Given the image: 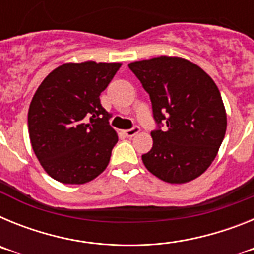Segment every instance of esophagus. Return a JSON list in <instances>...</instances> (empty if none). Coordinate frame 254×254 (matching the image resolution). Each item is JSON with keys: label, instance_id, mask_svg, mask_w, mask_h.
Listing matches in <instances>:
<instances>
[{"label": "esophagus", "instance_id": "obj_1", "mask_svg": "<svg viewBox=\"0 0 254 254\" xmlns=\"http://www.w3.org/2000/svg\"><path fill=\"white\" fill-rule=\"evenodd\" d=\"M140 131H141L140 127H138V126H134V127H132V128L126 129L125 134L127 136V137H133L134 134H137Z\"/></svg>", "mask_w": 254, "mask_h": 254}]
</instances>
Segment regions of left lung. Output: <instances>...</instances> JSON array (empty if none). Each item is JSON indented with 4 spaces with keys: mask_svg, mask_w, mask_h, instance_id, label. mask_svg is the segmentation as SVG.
Here are the masks:
<instances>
[{
    "mask_svg": "<svg viewBox=\"0 0 254 254\" xmlns=\"http://www.w3.org/2000/svg\"><path fill=\"white\" fill-rule=\"evenodd\" d=\"M150 96L156 129L145 167L168 183L197 178L216 158L226 113L214 80L185 58L160 56L128 64ZM167 125L165 130H161Z\"/></svg>",
    "mask_w": 254,
    "mask_h": 254,
    "instance_id": "left-lung-1",
    "label": "left lung"
}]
</instances>
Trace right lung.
I'll return each instance as SVG.
<instances>
[{
  "label": "right lung",
  "instance_id": "right-lung-1",
  "mask_svg": "<svg viewBox=\"0 0 254 254\" xmlns=\"http://www.w3.org/2000/svg\"><path fill=\"white\" fill-rule=\"evenodd\" d=\"M121 64L86 61L53 69L29 107L30 142L49 176L64 185H84L104 172L118 141L100 104Z\"/></svg>",
  "mask_w": 254,
  "mask_h": 254
}]
</instances>
